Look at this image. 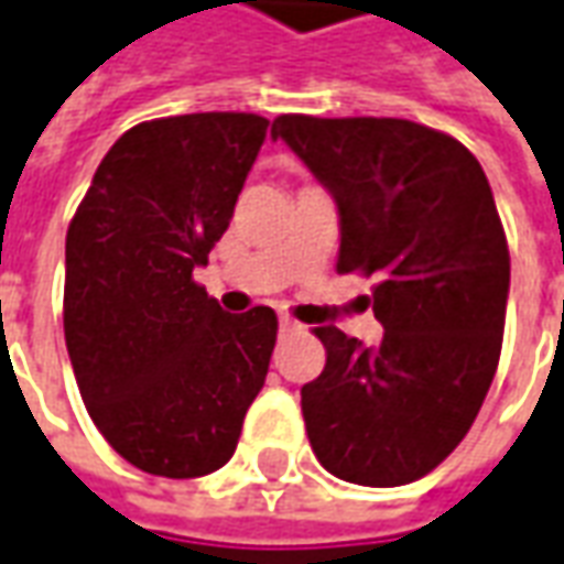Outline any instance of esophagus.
I'll use <instances>...</instances> for the list:
<instances>
[{"instance_id":"34e87169","label":"esophagus","mask_w":564,"mask_h":564,"mask_svg":"<svg viewBox=\"0 0 564 564\" xmlns=\"http://www.w3.org/2000/svg\"><path fill=\"white\" fill-rule=\"evenodd\" d=\"M299 329H302V323L293 321L290 314H281V333H283V336H290V333H299Z\"/></svg>"}]
</instances>
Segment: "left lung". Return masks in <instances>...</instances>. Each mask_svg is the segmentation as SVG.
I'll return each instance as SVG.
<instances>
[{
	"instance_id": "left-lung-1",
	"label": "left lung",
	"mask_w": 564,
	"mask_h": 564,
	"mask_svg": "<svg viewBox=\"0 0 564 564\" xmlns=\"http://www.w3.org/2000/svg\"><path fill=\"white\" fill-rule=\"evenodd\" d=\"M271 137L336 198V269L376 278L384 326L378 348L314 326L326 366L302 388L311 448L345 482H415L467 436L501 360L510 250L486 173L405 118L278 116Z\"/></svg>"
}]
</instances>
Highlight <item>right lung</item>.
Returning a JSON list of instances; mask_svg holds the SVG:
<instances>
[{
    "label": "right lung",
    "instance_id": "right-lung-1",
    "mask_svg": "<svg viewBox=\"0 0 564 564\" xmlns=\"http://www.w3.org/2000/svg\"><path fill=\"white\" fill-rule=\"evenodd\" d=\"M269 118L192 112L121 133L66 231L63 333L90 421L152 476L195 479L238 446L278 314H226L192 271L223 238Z\"/></svg>",
    "mask_w": 564,
    "mask_h": 564
}]
</instances>
